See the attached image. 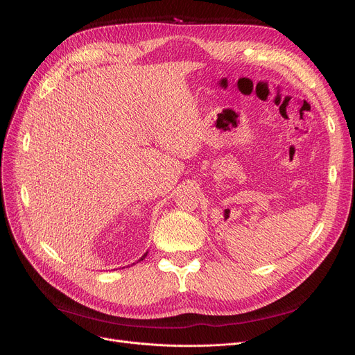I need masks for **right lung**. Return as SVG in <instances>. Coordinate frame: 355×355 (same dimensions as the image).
Returning a JSON list of instances; mask_svg holds the SVG:
<instances>
[{
    "label": "right lung",
    "mask_w": 355,
    "mask_h": 355,
    "mask_svg": "<svg viewBox=\"0 0 355 355\" xmlns=\"http://www.w3.org/2000/svg\"><path fill=\"white\" fill-rule=\"evenodd\" d=\"M146 254H148V253H145V254H144V256H142V257H141V259H139V260H144V259H145V257H146Z\"/></svg>",
    "instance_id": "1"
}]
</instances>
